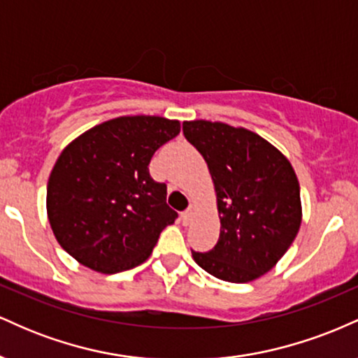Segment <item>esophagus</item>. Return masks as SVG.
Wrapping results in <instances>:
<instances>
[{
    "label": "esophagus",
    "mask_w": 358,
    "mask_h": 358,
    "mask_svg": "<svg viewBox=\"0 0 358 358\" xmlns=\"http://www.w3.org/2000/svg\"><path fill=\"white\" fill-rule=\"evenodd\" d=\"M192 215H193V207H192V205H190V207H188L187 210L182 212V222H183L185 225H187L188 222L192 220Z\"/></svg>",
    "instance_id": "esophagus-1"
}]
</instances>
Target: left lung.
I'll use <instances>...</instances> for the list:
<instances>
[{
    "mask_svg": "<svg viewBox=\"0 0 358 358\" xmlns=\"http://www.w3.org/2000/svg\"><path fill=\"white\" fill-rule=\"evenodd\" d=\"M183 134L207 162L217 195L215 248L192 256L229 282H249L276 266L301 225L299 183L278 148L245 127L185 121Z\"/></svg>",
    "mask_w": 358,
    "mask_h": 358,
    "instance_id": "8db88e82",
    "label": "left lung"
}]
</instances>
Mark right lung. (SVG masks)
I'll list each match as a JSON object with an SVG mask.
<instances>
[{
  "label": "right lung",
  "instance_id": "obj_1",
  "mask_svg": "<svg viewBox=\"0 0 358 358\" xmlns=\"http://www.w3.org/2000/svg\"><path fill=\"white\" fill-rule=\"evenodd\" d=\"M180 121L121 116L90 127L62 151L47 185V213L62 249L85 268L114 274L150 257L178 213L148 165Z\"/></svg>",
  "mask_w": 358,
  "mask_h": 358
}]
</instances>
